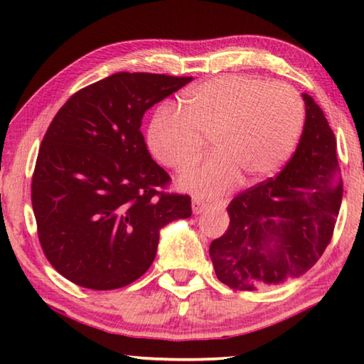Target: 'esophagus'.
I'll use <instances>...</instances> for the list:
<instances>
[{"instance_id":"1","label":"esophagus","mask_w":364,"mask_h":364,"mask_svg":"<svg viewBox=\"0 0 364 364\" xmlns=\"http://www.w3.org/2000/svg\"><path fill=\"white\" fill-rule=\"evenodd\" d=\"M212 205H221V202L205 200L204 197H200V196H194V197H193V212H194L196 215L202 213V212L207 210V208L212 207Z\"/></svg>"}]
</instances>
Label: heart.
Returning <instances> with one entry per match:
<instances>
[{"mask_svg": "<svg viewBox=\"0 0 364 364\" xmlns=\"http://www.w3.org/2000/svg\"><path fill=\"white\" fill-rule=\"evenodd\" d=\"M183 112L160 107L147 141L160 162L183 170L210 139L215 149L180 178L188 191L217 196L244 180L271 175L291 157L305 120L292 86L245 75H223L184 91Z\"/></svg>", "mask_w": 364, "mask_h": 364, "instance_id": "heart-1", "label": "heart"}]
</instances>
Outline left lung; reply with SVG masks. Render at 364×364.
Wrapping results in <instances>:
<instances>
[{"instance_id":"obj_1","label":"left lung","mask_w":364,"mask_h":364,"mask_svg":"<svg viewBox=\"0 0 364 364\" xmlns=\"http://www.w3.org/2000/svg\"><path fill=\"white\" fill-rule=\"evenodd\" d=\"M297 149L276 178L237 194L230 226L210 244L217 278L232 291L281 286L305 274L331 242L342 204L336 136L310 95Z\"/></svg>"}]
</instances>
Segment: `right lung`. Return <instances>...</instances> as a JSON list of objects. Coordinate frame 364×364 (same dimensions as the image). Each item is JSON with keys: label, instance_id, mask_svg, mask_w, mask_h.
I'll return each instance as SVG.
<instances>
[{"label": "right lung", "instance_id": "obj_1", "mask_svg": "<svg viewBox=\"0 0 364 364\" xmlns=\"http://www.w3.org/2000/svg\"><path fill=\"white\" fill-rule=\"evenodd\" d=\"M193 77L119 72L67 101L41 141L32 180L40 244L65 279L110 291L143 276L165 225L191 217L139 132L144 112Z\"/></svg>", "mask_w": 364, "mask_h": 364}]
</instances>
